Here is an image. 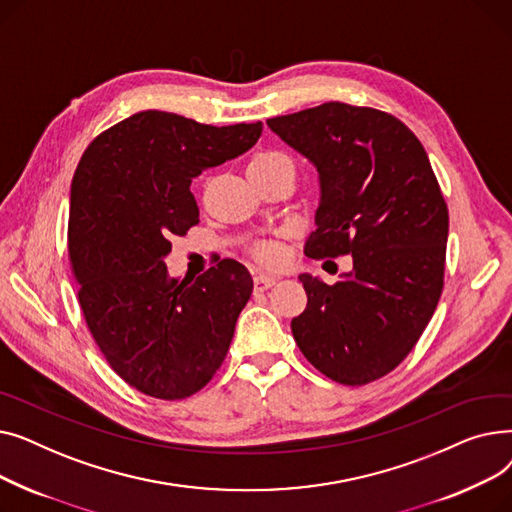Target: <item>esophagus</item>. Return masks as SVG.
<instances>
[{"mask_svg": "<svg viewBox=\"0 0 512 512\" xmlns=\"http://www.w3.org/2000/svg\"><path fill=\"white\" fill-rule=\"evenodd\" d=\"M253 282H255V288H257V290H267V288H272V286L278 282V278H276V276H270V274H257V276L253 278Z\"/></svg>", "mask_w": 512, "mask_h": 512, "instance_id": "esophagus-1", "label": "esophagus"}]
</instances>
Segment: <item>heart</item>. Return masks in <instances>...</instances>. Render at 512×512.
<instances>
[{
    "label": "heart",
    "instance_id": "b5f03b06",
    "mask_svg": "<svg viewBox=\"0 0 512 512\" xmlns=\"http://www.w3.org/2000/svg\"><path fill=\"white\" fill-rule=\"evenodd\" d=\"M249 168H290L292 170L288 157L282 155V153H276V151H267V153L255 155ZM259 257L263 261H276L278 259V249L272 247V245H265V247L259 249Z\"/></svg>",
    "mask_w": 512,
    "mask_h": 512
}]
</instances>
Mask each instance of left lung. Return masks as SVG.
Returning a JSON list of instances; mask_svg holds the SVG:
<instances>
[{
  "label": "left lung",
  "instance_id": "obj_1",
  "mask_svg": "<svg viewBox=\"0 0 512 512\" xmlns=\"http://www.w3.org/2000/svg\"><path fill=\"white\" fill-rule=\"evenodd\" d=\"M319 174L307 257L353 255L336 284L301 274L292 336L330 380L361 386L405 359L444 286L448 207L432 164L398 118L340 101L267 120Z\"/></svg>",
  "mask_w": 512,
  "mask_h": 512
}]
</instances>
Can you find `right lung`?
<instances>
[{
  "label": "right lung",
  "mask_w": 512,
  "mask_h": 512,
  "mask_svg": "<svg viewBox=\"0 0 512 512\" xmlns=\"http://www.w3.org/2000/svg\"><path fill=\"white\" fill-rule=\"evenodd\" d=\"M263 124L209 126L147 110L107 128L72 178L68 251L87 326L120 378L178 400L220 369L253 292L242 263L170 278L172 238L199 224L191 182L247 153Z\"/></svg>",
  "instance_id": "obj_1"
}]
</instances>
